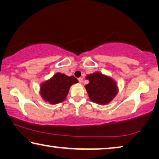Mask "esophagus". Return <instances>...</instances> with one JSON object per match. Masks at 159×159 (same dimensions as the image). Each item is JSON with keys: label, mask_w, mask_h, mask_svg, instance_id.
Instances as JSON below:
<instances>
[{"label": "esophagus", "mask_w": 159, "mask_h": 159, "mask_svg": "<svg viewBox=\"0 0 159 159\" xmlns=\"http://www.w3.org/2000/svg\"><path fill=\"white\" fill-rule=\"evenodd\" d=\"M79 81L80 84H82V83L84 82V79H83V78H79Z\"/></svg>", "instance_id": "obj_1"}]
</instances>
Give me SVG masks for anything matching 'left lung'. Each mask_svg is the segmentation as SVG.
I'll list each match as a JSON object with an SVG mask.
<instances>
[{"label":"left lung","mask_w":159,"mask_h":159,"mask_svg":"<svg viewBox=\"0 0 159 159\" xmlns=\"http://www.w3.org/2000/svg\"><path fill=\"white\" fill-rule=\"evenodd\" d=\"M89 84L85 88L89 94L90 100L100 105L109 103L118 92L117 85L112 78L95 72L86 76Z\"/></svg>","instance_id":"8db88e82"}]
</instances>
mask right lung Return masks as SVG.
<instances>
[{"instance_id": "obj_1", "label": "right lung", "mask_w": 159, "mask_h": 159, "mask_svg": "<svg viewBox=\"0 0 159 159\" xmlns=\"http://www.w3.org/2000/svg\"><path fill=\"white\" fill-rule=\"evenodd\" d=\"M79 82L74 76H67L64 74L57 73L52 79L42 84L40 95L46 102L57 104L66 99L70 87Z\"/></svg>"}]
</instances>
